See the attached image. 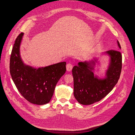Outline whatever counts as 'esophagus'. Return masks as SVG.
<instances>
[{
  "mask_svg": "<svg viewBox=\"0 0 135 135\" xmlns=\"http://www.w3.org/2000/svg\"><path fill=\"white\" fill-rule=\"evenodd\" d=\"M72 68H73V66H72V65L71 63H68V64H67L66 68H67V71L68 72L71 71L72 69Z\"/></svg>",
  "mask_w": 135,
  "mask_h": 135,
  "instance_id": "34e87169",
  "label": "esophagus"
}]
</instances>
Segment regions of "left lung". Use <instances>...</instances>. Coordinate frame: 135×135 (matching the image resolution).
<instances>
[{
  "instance_id": "8db88e82",
  "label": "left lung",
  "mask_w": 135,
  "mask_h": 135,
  "mask_svg": "<svg viewBox=\"0 0 135 135\" xmlns=\"http://www.w3.org/2000/svg\"><path fill=\"white\" fill-rule=\"evenodd\" d=\"M118 46H121L117 41ZM110 57L105 77L99 78L93 71L97 58L79 62L72 69L74 81V96L83 105L98 102L110 92L118 82L122 69V55L118 51L109 50L104 52Z\"/></svg>"
}]
</instances>
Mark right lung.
Returning <instances> with one entry per match:
<instances>
[{
    "mask_svg": "<svg viewBox=\"0 0 135 135\" xmlns=\"http://www.w3.org/2000/svg\"><path fill=\"white\" fill-rule=\"evenodd\" d=\"M23 34L21 33L15 41L10 58V73L25 99L32 103L43 105L51 101L57 82L66 71V62L38 69L25 64L20 55Z\"/></svg>",
    "mask_w": 135,
    "mask_h": 135,
    "instance_id": "right-lung-1",
    "label": "right lung"
}]
</instances>
